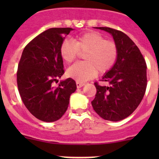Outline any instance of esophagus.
I'll list each match as a JSON object with an SVG mask.
<instances>
[{"mask_svg": "<svg viewBox=\"0 0 159 159\" xmlns=\"http://www.w3.org/2000/svg\"><path fill=\"white\" fill-rule=\"evenodd\" d=\"M76 85L78 89H80V88L83 87L84 85V83H81V82H78V81H76Z\"/></svg>", "mask_w": 159, "mask_h": 159, "instance_id": "1", "label": "esophagus"}]
</instances>
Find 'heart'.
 <instances>
[{
  "label": "heart",
  "instance_id": "obj_1",
  "mask_svg": "<svg viewBox=\"0 0 159 159\" xmlns=\"http://www.w3.org/2000/svg\"><path fill=\"white\" fill-rule=\"evenodd\" d=\"M80 52H85V61L77 62L67 70V75L78 82L91 79L97 72L100 75L107 73L113 68L118 57L116 43L106 38L100 33L86 32L74 39L65 40L61 44L60 55L67 63L76 59Z\"/></svg>",
  "mask_w": 159,
  "mask_h": 159
}]
</instances>
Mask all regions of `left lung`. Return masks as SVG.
I'll return each mask as SVG.
<instances>
[{
    "label": "left lung",
    "mask_w": 159,
    "mask_h": 159,
    "mask_svg": "<svg viewBox=\"0 0 159 159\" xmlns=\"http://www.w3.org/2000/svg\"><path fill=\"white\" fill-rule=\"evenodd\" d=\"M95 28L113 36L118 54L113 68L101 80L108 86L94 83L97 92L91 105L103 119L121 121L132 114L143 98L147 87L146 62L139 48L122 31L107 27Z\"/></svg>",
    "instance_id": "left-lung-1"
}]
</instances>
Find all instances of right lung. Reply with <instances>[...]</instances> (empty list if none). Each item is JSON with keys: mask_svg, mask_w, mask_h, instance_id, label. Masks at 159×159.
Returning <instances> with one entry per match:
<instances>
[{"mask_svg": "<svg viewBox=\"0 0 159 159\" xmlns=\"http://www.w3.org/2000/svg\"><path fill=\"white\" fill-rule=\"evenodd\" d=\"M73 29L54 28L34 38L22 52L17 72L20 98L30 113L41 121L60 119L68 109L70 96L77 89L72 78L53 86L65 73L60 46Z\"/></svg>", "mask_w": 159, "mask_h": 159, "instance_id": "1", "label": "right lung"}]
</instances>
